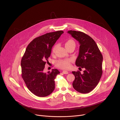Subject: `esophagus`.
<instances>
[{"instance_id":"obj_1","label":"esophagus","mask_w":120,"mask_h":120,"mask_svg":"<svg viewBox=\"0 0 120 120\" xmlns=\"http://www.w3.org/2000/svg\"><path fill=\"white\" fill-rule=\"evenodd\" d=\"M62 72H63V73H64V74H67L69 73V72L67 71H62Z\"/></svg>"}]
</instances>
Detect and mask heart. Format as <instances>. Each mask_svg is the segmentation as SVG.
<instances>
[{
  "label": "heart",
  "instance_id": "heart-1",
  "mask_svg": "<svg viewBox=\"0 0 120 120\" xmlns=\"http://www.w3.org/2000/svg\"><path fill=\"white\" fill-rule=\"evenodd\" d=\"M65 47L67 49L71 47H75V41L71 39L68 40L65 43ZM57 48V45H55L52 49V53H54ZM72 60L71 59H64L58 60L56 62V65L62 69H68L71 66V63Z\"/></svg>",
  "mask_w": 120,
  "mask_h": 120
}]
</instances>
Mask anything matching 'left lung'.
<instances>
[{
    "label": "left lung",
    "instance_id": "left-lung-1",
    "mask_svg": "<svg viewBox=\"0 0 120 120\" xmlns=\"http://www.w3.org/2000/svg\"><path fill=\"white\" fill-rule=\"evenodd\" d=\"M80 44L79 56L75 64L84 68L83 74L79 71H72L75 80L72 83L74 89L82 94L92 91L98 84L102 74V55L95 41L87 34L73 30L68 31Z\"/></svg>",
    "mask_w": 120,
    "mask_h": 120
}]
</instances>
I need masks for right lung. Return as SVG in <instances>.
<instances>
[{
	"instance_id": "add662e5",
	"label": "right lung",
	"mask_w": 120,
	"mask_h": 120,
	"mask_svg": "<svg viewBox=\"0 0 120 120\" xmlns=\"http://www.w3.org/2000/svg\"><path fill=\"white\" fill-rule=\"evenodd\" d=\"M63 33L57 31L35 38L27 46L21 59L22 78L29 90L36 96H47L55 89V79L59 71L52 69L46 73L43 70L52 47Z\"/></svg>"
}]
</instances>
